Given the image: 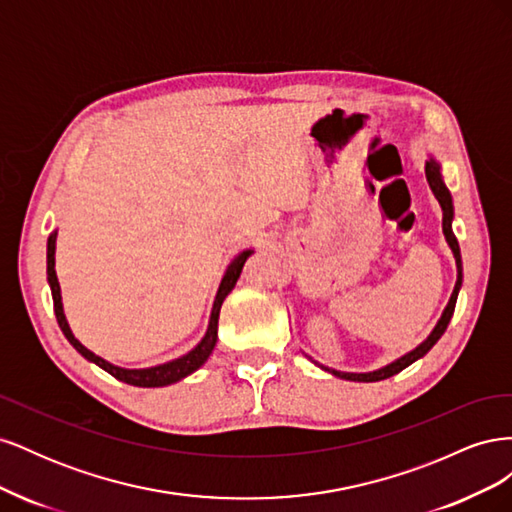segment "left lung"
<instances>
[{
  "instance_id": "1",
  "label": "left lung",
  "mask_w": 512,
  "mask_h": 512,
  "mask_svg": "<svg viewBox=\"0 0 512 512\" xmlns=\"http://www.w3.org/2000/svg\"><path fill=\"white\" fill-rule=\"evenodd\" d=\"M425 175H427V183L429 188L433 192V196L438 198V203L442 207V230H444V237H446V243L451 245L453 250V256H455V262H457V282H455V290L451 294V299H448V305L444 307V312L438 320L436 327H433V331L429 333V337L425 339L423 344H418L414 350H410L408 354L401 356V359L384 365L376 371H367V374H350V371H337V369H329L320 365L324 371H329V374L337 376V378H344V380H352V382H378V380H386L391 378L395 374H399L401 369H406L408 365H412L414 361L421 359V356H425L433 346H436L438 339L444 335L448 322H451L453 318V312H455V303H457V294H459V288H461V282H463V267H461V252H459V243H457V237L453 232V198H451V192H448V188L442 181V170H440V164L429 158L425 162Z\"/></svg>"
}]
</instances>
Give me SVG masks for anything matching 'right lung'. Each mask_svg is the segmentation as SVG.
Instances as JSON below:
<instances>
[{
	"label": "right lung",
	"mask_w": 512,
	"mask_h": 512,
	"mask_svg": "<svg viewBox=\"0 0 512 512\" xmlns=\"http://www.w3.org/2000/svg\"><path fill=\"white\" fill-rule=\"evenodd\" d=\"M55 241H57V230H53L49 241H46V277H49V286H51V294H53V309H55V316H57V322H59V329L64 331L68 342L76 348V352H81L87 361L96 363L98 367L108 371V374H111L113 378L126 382V384H132V386H143V389H151V386H166V384L179 382L181 378L194 374V371L209 359L213 348H215V342H218V318H220L222 303L228 297V292L235 288L239 275H241V269L245 265V260L254 254V250H243L228 265V269H226V273L222 277V282H220L218 294H215L207 333H205L203 339H200V344L196 348H192L188 354L179 356V359H175V361H168V363H162V365H156V367L123 369V367H117L113 363L104 361L102 356L94 354L91 350H87L79 342V339L72 335L70 324H68L66 314H64V303H61V290H59V282H57V273H55Z\"/></svg>",
	"instance_id": "1"
}]
</instances>
